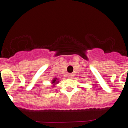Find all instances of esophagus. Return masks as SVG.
Masks as SVG:
<instances>
[{
	"label": "esophagus",
	"mask_w": 128,
	"mask_h": 128,
	"mask_svg": "<svg viewBox=\"0 0 128 128\" xmlns=\"http://www.w3.org/2000/svg\"><path fill=\"white\" fill-rule=\"evenodd\" d=\"M68 78H72V74H68Z\"/></svg>",
	"instance_id": "obj_1"
}]
</instances>
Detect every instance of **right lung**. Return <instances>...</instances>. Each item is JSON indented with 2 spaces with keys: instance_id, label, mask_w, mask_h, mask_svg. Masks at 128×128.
I'll list each match as a JSON object with an SVG mask.
<instances>
[{
  "instance_id": "1",
  "label": "right lung",
  "mask_w": 128,
  "mask_h": 128,
  "mask_svg": "<svg viewBox=\"0 0 128 128\" xmlns=\"http://www.w3.org/2000/svg\"><path fill=\"white\" fill-rule=\"evenodd\" d=\"M58 82L59 81L58 78H54V79H53V80H52V84H53V86H54L56 84H57Z\"/></svg>"
}]
</instances>
